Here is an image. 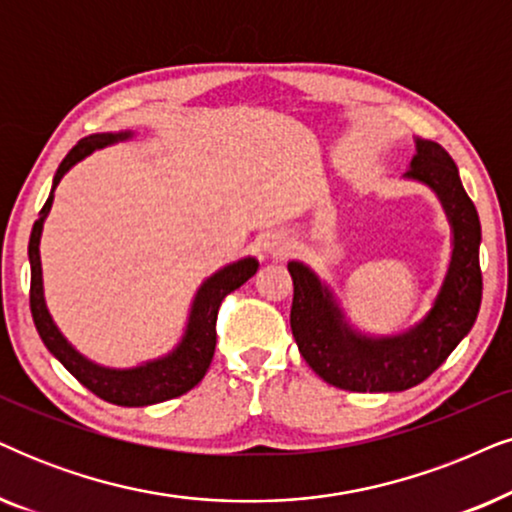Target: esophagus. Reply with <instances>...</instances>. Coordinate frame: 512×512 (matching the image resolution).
<instances>
[{
	"instance_id": "34e87169",
	"label": "esophagus",
	"mask_w": 512,
	"mask_h": 512,
	"mask_svg": "<svg viewBox=\"0 0 512 512\" xmlns=\"http://www.w3.org/2000/svg\"><path fill=\"white\" fill-rule=\"evenodd\" d=\"M261 249L270 258H284L291 251V240L284 232H268V235H263Z\"/></svg>"
}]
</instances>
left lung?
Returning <instances> with one entry per match:
<instances>
[{"instance_id":"left-lung-1","label":"left lung","mask_w":512,"mask_h":512,"mask_svg":"<svg viewBox=\"0 0 512 512\" xmlns=\"http://www.w3.org/2000/svg\"><path fill=\"white\" fill-rule=\"evenodd\" d=\"M404 178L428 185L451 225V261L433 308L395 336H367L345 320L331 289L301 261H289L294 280L291 334L310 369L353 393H400L433 374L473 329L482 303V228L454 159L440 143L416 138Z\"/></svg>"}]
</instances>
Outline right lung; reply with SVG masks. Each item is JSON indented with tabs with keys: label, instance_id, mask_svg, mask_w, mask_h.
<instances>
[{
	"label": "right lung",
	"instance_id": "add662e5",
	"mask_svg": "<svg viewBox=\"0 0 512 512\" xmlns=\"http://www.w3.org/2000/svg\"><path fill=\"white\" fill-rule=\"evenodd\" d=\"M134 134L131 131H119V134H94L86 136L72 148L53 176V185L49 199L39 211V218L32 225L28 256H30V310L35 327L42 336V341L49 353L70 371L72 376L89 388L91 393L101 397L105 402L119 404V407H148V404L167 402L171 397H178L195 388L207 374L211 357L216 350V315L221 308V301L230 291L240 289L249 277L256 275L258 261L256 258H242V261L230 263L202 282L197 289L195 301L190 305V317L185 324L183 338L171 350L169 355L138 364L131 369H110L101 364L86 360L68 338L56 327L53 317L49 315L44 301V282H42V258H39V240H42V228L46 216H49L53 204V190L61 183V178L89 157L94 150H101L105 145L126 141Z\"/></svg>",
	"mask_w": 512,
	"mask_h": 512
}]
</instances>
